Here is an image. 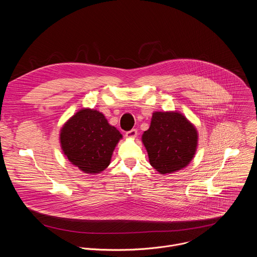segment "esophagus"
<instances>
[{"instance_id":"obj_1","label":"esophagus","mask_w":257,"mask_h":257,"mask_svg":"<svg viewBox=\"0 0 257 257\" xmlns=\"http://www.w3.org/2000/svg\"><path fill=\"white\" fill-rule=\"evenodd\" d=\"M125 136H126L127 138H134V137L137 136V130H136V129H131L130 131H127V132H126Z\"/></svg>"}]
</instances>
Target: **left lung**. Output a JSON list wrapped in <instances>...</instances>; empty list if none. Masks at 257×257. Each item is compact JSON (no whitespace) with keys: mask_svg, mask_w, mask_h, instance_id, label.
I'll return each mask as SVG.
<instances>
[{"mask_svg":"<svg viewBox=\"0 0 257 257\" xmlns=\"http://www.w3.org/2000/svg\"><path fill=\"white\" fill-rule=\"evenodd\" d=\"M151 165L161 174L185 168L197 146L194 126L179 113L156 112L151 127L142 135Z\"/></svg>","mask_w":257,"mask_h":257,"instance_id":"8db88e82","label":"left lung"}]
</instances>
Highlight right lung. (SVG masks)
I'll return each instance as SVG.
<instances>
[{"label": "right lung", "instance_id": "obj_1", "mask_svg": "<svg viewBox=\"0 0 257 257\" xmlns=\"http://www.w3.org/2000/svg\"><path fill=\"white\" fill-rule=\"evenodd\" d=\"M122 134L94 109H80L62 128L60 140L68 160L87 174L103 171Z\"/></svg>", "mask_w": 257, "mask_h": 257}]
</instances>
